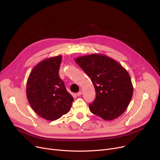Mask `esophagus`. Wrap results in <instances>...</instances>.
<instances>
[{
    "label": "esophagus",
    "mask_w": 160,
    "mask_h": 160,
    "mask_svg": "<svg viewBox=\"0 0 160 160\" xmlns=\"http://www.w3.org/2000/svg\"><path fill=\"white\" fill-rule=\"evenodd\" d=\"M82 91H79V92H78V93H77V95L78 97H79V96H80V95H82Z\"/></svg>",
    "instance_id": "34e87169"
}]
</instances>
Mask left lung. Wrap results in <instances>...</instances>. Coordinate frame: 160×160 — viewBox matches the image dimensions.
<instances>
[{
    "label": "left lung",
    "instance_id": "1",
    "mask_svg": "<svg viewBox=\"0 0 160 160\" xmlns=\"http://www.w3.org/2000/svg\"><path fill=\"white\" fill-rule=\"evenodd\" d=\"M75 62L91 78L96 97L89 110L106 121H112L127 110L133 95L128 72L113 59L92 54L78 57Z\"/></svg>",
    "mask_w": 160,
    "mask_h": 160
}]
</instances>
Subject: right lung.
I'll return each mask as SVG.
<instances>
[{
    "mask_svg": "<svg viewBox=\"0 0 160 160\" xmlns=\"http://www.w3.org/2000/svg\"><path fill=\"white\" fill-rule=\"evenodd\" d=\"M62 56L45 59L33 67L27 83L28 102L39 116L55 121L69 112L73 97L59 76Z\"/></svg>",
    "mask_w": 160,
    "mask_h": 160,
    "instance_id": "add662e5",
    "label": "right lung"
}]
</instances>
